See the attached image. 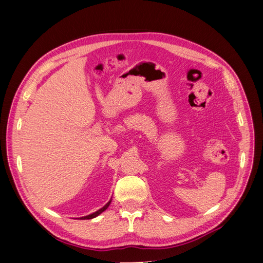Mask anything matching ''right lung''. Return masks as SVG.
<instances>
[{
  "instance_id": "obj_1",
  "label": "right lung",
  "mask_w": 263,
  "mask_h": 263,
  "mask_svg": "<svg viewBox=\"0 0 263 263\" xmlns=\"http://www.w3.org/2000/svg\"><path fill=\"white\" fill-rule=\"evenodd\" d=\"M110 202H112V200H109L104 206H103L102 209H100L99 211H97V212H94V213H92V214H90V215H86V216H83V217H80V218H78V219H92V218H94V217H97V216H99L100 214H102L103 212H104L105 210H107V208L109 206V204H110Z\"/></svg>"
}]
</instances>
